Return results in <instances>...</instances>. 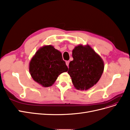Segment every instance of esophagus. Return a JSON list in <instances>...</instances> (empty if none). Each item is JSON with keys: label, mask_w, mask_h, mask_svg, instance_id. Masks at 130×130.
<instances>
[{"label": "esophagus", "mask_w": 130, "mask_h": 130, "mask_svg": "<svg viewBox=\"0 0 130 130\" xmlns=\"http://www.w3.org/2000/svg\"><path fill=\"white\" fill-rule=\"evenodd\" d=\"M66 65L68 67L69 66V61H66Z\"/></svg>", "instance_id": "1"}]
</instances>
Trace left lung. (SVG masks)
Returning a JSON list of instances; mask_svg holds the SVG:
<instances>
[{
  "instance_id": "obj_1",
  "label": "left lung",
  "mask_w": 130,
  "mask_h": 130,
  "mask_svg": "<svg viewBox=\"0 0 130 130\" xmlns=\"http://www.w3.org/2000/svg\"><path fill=\"white\" fill-rule=\"evenodd\" d=\"M68 73L77 89L87 90L95 85L104 72V61L89 45H79L72 52Z\"/></svg>"
}]
</instances>
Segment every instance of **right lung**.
Instances as JSON below:
<instances>
[{"instance_id": "1", "label": "right lung", "mask_w": 130, "mask_h": 130, "mask_svg": "<svg viewBox=\"0 0 130 130\" xmlns=\"http://www.w3.org/2000/svg\"><path fill=\"white\" fill-rule=\"evenodd\" d=\"M68 69L61 53L50 45L39 49L29 64L32 78L44 87L52 86L59 75L67 72Z\"/></svg>"}]
</instances>
